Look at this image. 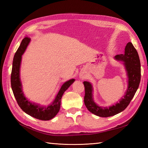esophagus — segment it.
Listing matches in <instances>:
<instances>
[{
    "mask_svg": "<svg viewBox=\"0 0 148 148\" xmlns=\"http://www.w3.org/2000/svg\"><path fill=\"white\" fill-rule=\"evenodd\" d=\"M80 77H81V78H82V79H83V78H84V77H83V76H81Z\"/></svg>",
    "mask_w": 148,
    "mask_h": 148,
    "instance_id": "34e87169",
    "label": "esophagus"
}]
</instances>
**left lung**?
I'll return each instance as SVG.
<instances>
[{
  "instance_id": "8db88e82",
  "label": "left lung",
  "mask_w": 148,
  "mask_h": 148,
  "mask_svg": "<svg viewBox=\"0 0 148 148\" xmlns=\"http://www.w3.org/2000/svg\"><path fill=\"white\" fill-rule=\"evenodd\" d=\"M117 60L123 62L128 76V87L124 96L116 104L108 107L99 106L93 99V87L92 84L84 81L85 90L84 102L90 112L100 117H109L118 114L127 108L139 88L140 81V62L139 55L132 43L129 42L125 46L124 54L114 56Z\"/></svg>"
}]
</instances>
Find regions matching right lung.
<instances>
[{"mask_svg": "<svg viewBox=\"0 0 148 148\" xmlns=\"http://www.w3.org/2000/svg\"><path fill=\"white\" fill-rule=\"evenodd\" d=\"M30 41V38L27 37H25L22 40L20 46H19L14 56L11 75L12 90L18 106L25 112L36 119H40V120H49L54 118L59 112L63 94L74 82L75 79H70L63 84L55 100L51 104L48 106H40L39 104L30 102L24 96L23 92L22 91V86L20 77L21 56L25 51Z\"/></svg>", "mask_w": 148, "mask_h": 148, "instance_id": "add662e5", "label": "right lung"}]
</instances>
